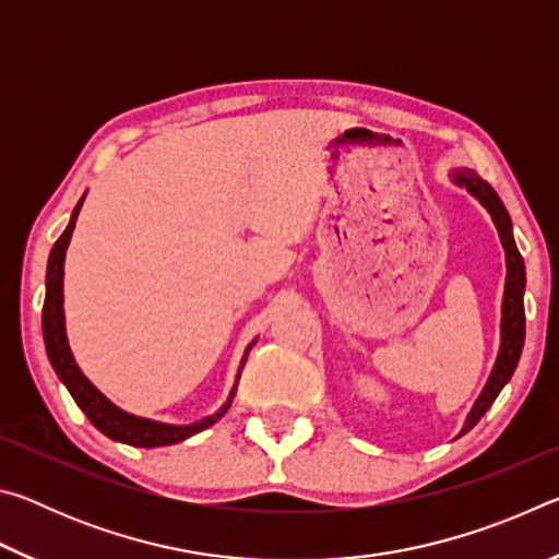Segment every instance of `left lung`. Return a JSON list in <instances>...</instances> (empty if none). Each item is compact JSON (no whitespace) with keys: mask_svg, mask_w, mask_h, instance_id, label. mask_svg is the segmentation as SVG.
Wrapping results in <instances>:
<instances>
[{"mask_svg":"<svg viewBox=\"0 0 559 559\" xmlns=\"http://www.w3.org/2000/svg\"><path fill=\"white\" fill-rule=\"evenodd\" d=\"M449 179L456 187L466 189L473 200L480 202V206H486V212L490 214V219H493L496 229H498L500 243H503V249H506V269H508L503 306H500L498 357H496L493 370H490V374H488L484 392H480L478 400L473 402L466 421H463V427L459 431V437H463V433H468L473 427H476V424L480 421V416H484L490 406H493L496 396L510 382V377H513L520 353H523V343H525V306H523L525 261H523V257H520L515 239H513V222H510V216L506 212L503 202H500V197L496 194V189L468 167L451 169Z\"/></svg>","mask_w":559,"mask_h":559,"instance_id":"left-lung-1","label":"left lung"}]
</instances>
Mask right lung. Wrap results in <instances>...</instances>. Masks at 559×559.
Here are the masks:
<instances>
[{
    "mask_svg": "<svg viewBox=\"0 0 559 559\" xmlns=\"http://www.w3.org/2000/svg\"><path fill=\"white\" fill-rule=\"evenodd\" d=\"M83 200H86V194H83L81 202L75 204L71 222L63 229V234L59 236V241L53 243V249L49 253V266H46V298H44L41 328H44L46 355H49L53 372L59 374V380L66 384V390L71 392L73 402L81 406V412L88 416L93 427L106 433V437L112 441L128 443V447H140V449H155V447H169V443H179L189 437H194V433L210 429L212 424L219 421L222 416L229 412V406L236 396V384H239V377H241V370L246 365V357H249L251 347L257 345L259 337H253L251 343L246 345L241 362H239V370H236V377H234V386H231L229 396H226V402L214 414L204 416V419H200V421L165 424V421H155V419H145V416L130 414L112 404L108 396L103 394L98 386L81 372V367H79V362H75V357L71 353L69 335H66L63 263H66V249H69V243H71V234H73L75 219H79Z\"/></svg>",
    "mask_w": 559,
    "mask_h": 559,
    "instance_id": "obj_1",
    "label": "right lung"
}]
</instances>
